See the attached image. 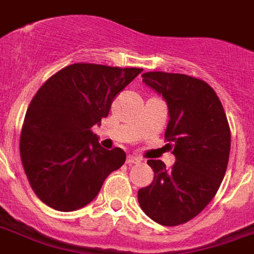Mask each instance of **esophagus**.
Masks as SVG:
<instances>
[{"mask_svg":"<svg viewBox=\"0 0 254 254\" xmlns=\"http://www.w3.org/2000/svg\"><path fill=\"white\" fill-rule=\"evenodd\" d=\"M141 161V158L135 157V156H127V165H133V164H138Z\"/></svg>","mask_w":254,"mask_h":254,"instance_id":"esophagus-1","label":"esophagus"}]
</instances>
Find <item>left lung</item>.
<instances>
[{
	"label": "left lung",
	"instance_id": "1",
	"mask_svg": "<svg viewBox=\"0 0 254 254\" xmlns=\"http://www.w3.org/2000/svg\"><path fill=\"white\" fill-rule=\"evenodd\" d=\"M142 81L168 104L165 140L176 162L166 168L148 160L154 179L138 190V202L153 221L181 225L200 214L221 185L229 161V124L216 92L200 78L148 71Z\"/></svg>",
	"mask_w": 254,
	"mask_h": 254
}]
</instances>
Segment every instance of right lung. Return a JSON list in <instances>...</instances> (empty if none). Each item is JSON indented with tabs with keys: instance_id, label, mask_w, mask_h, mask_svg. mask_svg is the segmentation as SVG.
Masks as SVG:
<instances>
[{
	"instance_id": "right-lung-1",
	"label": "right lung",
	"mask_w": 254,
	"mask_h": 254,
	"mask_svg": "<svg viewBox=\"0 0 254 254\" xmlns=\"http://www.w3.org/2000/svg\"><path fill=\"white\" fill-rule=\"evenodd\" d=\"M142 69L78 63L58 70L33 97L25 114L19 154L33 191L50 208L71 212L98 194L124 165L123 149L106 150L92 127Z\"/></svg>"
}]
</instances>
